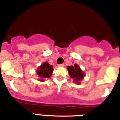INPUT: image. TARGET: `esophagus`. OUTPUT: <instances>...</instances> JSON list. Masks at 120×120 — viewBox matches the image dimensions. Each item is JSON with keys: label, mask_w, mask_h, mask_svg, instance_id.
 Wrapping results in <instances>:
<instances>
[{"label": "esophagus", "mask_w": 120, "mask_h": 120, "mask_svg": "<svg viewBox=\"0 0 120 120\" xmlns=\"http://www.w3.org/2000/svg\"><path fill=\"white\" fill-rule=\"evenodd\" d=\"M64 65L63 64H59V65H58V66L59 67H63Z\"/></svg>", "instance_id": "esophagus-1"}]
</instances>
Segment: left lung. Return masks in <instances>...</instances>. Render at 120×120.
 I'll return each mask as SVG.
<instances>
[{
    "label": "left lung",
    "mask_w": 120,
    "mask_h": 120,
    "mask_svg": "<svg viewBox=\"0 0 120 120\" xmlns=\"http://www.w3.org/2000/svg\"><path fill=\"white\" fill-rule=\"evenodd\" d=\"M68 73L72 79H74L75 82H79L84 77V73L82 71L79 65L75 64L74 66L67 67Z\"/></svg>",
    "instance_id": "left-lung-1"
}]
</instances>
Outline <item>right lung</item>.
<instances>
[{
  "label": "right lung",
  "mask_w": 120,
  "mask_h": 120,
  "mask_svg": "<svg viewBox=\"0 0 120 120\" xmlns=\"http://www.w3.org/2000/svg\"><path fill=\"white\" fill-rule=\"evenodd\" d=\"M53 71V65H50L48 62H45L38 68L37 73L38 76H39L40 81H44L45 78H49L51 76L52 72Z\"/></svg>",
  "instance_id": "right-lung-1"
}]
</instances>
